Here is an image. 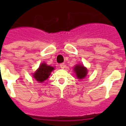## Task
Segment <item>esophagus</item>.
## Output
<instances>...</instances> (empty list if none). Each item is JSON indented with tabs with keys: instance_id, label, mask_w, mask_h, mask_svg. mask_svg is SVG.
Listing matches in <instances>:
<instances>
[{
	"instance_id": "obj_1",
	"label": "esophagus",
	"mask_w": 126,
	"mask_h": 126,
	"mask_svg": "<svg viewBox=\"0 0 126 126\" xmlns=\"http://www.w3.org/2000/svg\"><path fill=\"white\" fill-rule=\"evenodd\" d=\"M60 67H61V69H64L65 67V64H64V63H62V64H60Z\"/></svg>"
}]
</instances>
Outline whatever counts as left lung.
<instances>
[{
    "label": "left lung",
    "instance_id": "8db88e82",
    "mask_svg": "<svg viewBox=\"0 0 126 126\" xmlns=\"http://www.w3.org/2000/svg\"><path fill=\"white\" fill-rule=\"evenodd\" d=\"M74 71L76 72V76L79 79H83L85 78L87 74V69L83 65H77L74 67Z\"/></svg>",
    "mask_w": 126,
    "mask_h": 126
}]
</instances>
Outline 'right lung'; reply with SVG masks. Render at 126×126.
Returning a JSON list of instances; mask_svg holds the SVG:
<instances>
[{
    "label": "right lung",
    "mask_w": 126,
    "mask_h": 126,
    "mask_svg": "<svg viewBox=\"0 0 126 126\" xmlns=\"http://www.w3.org/2000/svg\"><path fill=\"white\" fill-rule=\"evenodd\" d=\"M54 69L53 67L47 65L45 63L41 64L40 65L38 69L34 73L33 77L38 82H43L48 78L50 75V73Z\"/></svg>",
    "instance_id": "1"
}]
</instances>
